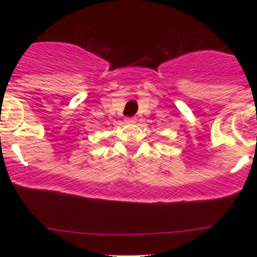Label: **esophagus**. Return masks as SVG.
<instances>
[{"label":"esophagus","instance_id":"34e87169","mask_svg":"<svg viewBox=\"0 0 257 257\" xmlns=\"http://www.w3.org/2000/svg\"><path fill=\"white\" fill-rule=\"evenodd\" d=\"M124 120H125V123H128V124H133V123H136V121H137V118H136V116H126Z\"/></svg>","mask_w":257,"mask_h":257}]
</instances>
